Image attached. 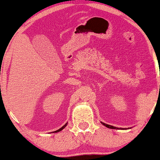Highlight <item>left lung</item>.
Here are the masks:
<instances>
[{
    "label": "left lung",
    "instance_id": "left-lung-1",
    "mask_svg": "<svg viewBox=\"0 0 160 160\" xmlns=\"http://www.w3.org/2000/svg\"><path fill=\"white\" fill-rule=\"evenodd\" d=\"M101 124H103V125H104V126H105V127H107V128H110V129H117V130H118V129H120V128H116V127H113V126H112V125L107 124H105V123H103V122H101Z\"/></svg>",
    "mask_w": 160,
    "mask_h": 160
}]
</instances>
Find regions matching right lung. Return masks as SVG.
I'll return each mask as SVG.
<instances>
[{
    "label": "right lung",
    "mask_w": 160,
    "mask_h": 160,
    "mask_svg": "<svg viewBox=\"0 0 160 160\" xmlns=\"http://www.w3.org/2000/svg\"><path fill=\"white\" fill-rule=\"evenodd\" d=\"M66 126H67V123H66V124H65V125H63V126L62 127V128H61L60 129H59V130H56V131H54V132H59V131H61V130H63V129H64V128H65V127H66Z\"/></svg>",
    "instance_id": "obj_1"
}]
</instances>
